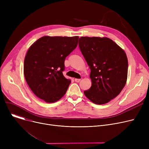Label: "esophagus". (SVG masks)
Instances as JSON below:
<instances>
[{
  "instance_id": "1",
  "label": "esophagus",
  "mask_w": 149,
  "mask_h": 149,
  "mask_svg": "<svg viewBox=\"0 0 149 149\" xmlns=\"http://www.w3.org/2000/svg\"><path fill=\"white\" fill-rule=\"evenodd\" d=\"M80 79H75V81L77 82V83H79L80 81Z\"/></svg>"
}]
</instances>
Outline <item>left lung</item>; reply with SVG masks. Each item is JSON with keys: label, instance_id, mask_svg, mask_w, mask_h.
Segmentation results:
<instances>
[{"label": "left lung", "instance_id": "1", "mask_svg": "<svg viewBox=\"0 0 149 149\" xmlns=\"http://www.w3.org/2000/svg\"><path fill=\"white\" fill-rule=\"evenodd\" d=\"M79 48L91 69V87L84 93L92 102L104 104L126 85L128 60L124 50L107 37H81Z\"/></svg>", "mask_w": 149, "mask_h": 149}]
</instances>
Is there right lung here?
<instances>
[{"label": "right lung", "mask_w": 149, "mask_h": 149, "mask_svg": "<svg viewBox=\"0 0 149 149\" xmlns=\"http://www.w3.org/2000/svg\"><path fill=\"white\" fill-rule=\"evenodd\" d=\"M79 36H44L29 48L24 61V75L29 88L46 103L65 95L70 80L63 74L65 60L75 48Z\"/></svg>", "instance_id": "right-lung-1"}]
</instances>
